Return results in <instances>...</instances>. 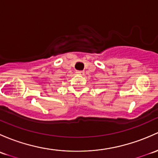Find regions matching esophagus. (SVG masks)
<instances>
[{
	"mask_svg": "<svg viewBox=\"0 0 158 158\" xmlns=\"http://www.w3.org/2000/svg\"><path fill=\"white\" fill-rule=\"evenodd\" d=\"M76 73L79 74V75H83L84 72L83 71H76Z\"/></svg>",
	"mask_w": 158,
	"mask_h": 158,
	"instance_id": "obj_1",
	"label": "esophagus"
}]
</instances>
